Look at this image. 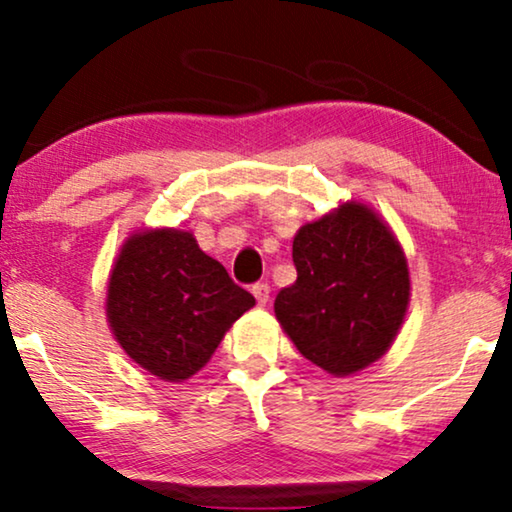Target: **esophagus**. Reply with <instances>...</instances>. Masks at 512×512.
Returning <instances> with one entry per match:
<instances>
[{
  "label": "esophagus",
  "mask_w": 512,
  "mask_h": 512,
  "mask_svg": "<svg viewBox=\"0 0 512 512\" xmlns=\"http://www.w3.org/2000/svg\"><path fill=\"white\" fill-rule=\"evenodd\" d=\"M251 293H254V298L258 300V305H265L270 298V284L268 282H256L251 286Z\"/></svg>",
  "instance_id": "obj_1"
}]
</instances>
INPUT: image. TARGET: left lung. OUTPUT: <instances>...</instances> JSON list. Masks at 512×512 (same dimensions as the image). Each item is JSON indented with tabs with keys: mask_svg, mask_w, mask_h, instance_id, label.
I'll use <instances>...</instances> for the list:
<instances>
[{
	"mask_svg": "<svg viewBox=\"0 0 512 512\" xmlns=\"http://www.w3.org/2000/svg\"><path fill=\"white\" fill-rule=\"evenodd\" d=\"M298 279L275 298L279 324L307 361L352 375L387 352L410 300L396 237L366 205H342L293 237Z\"/></svg>",
	"mask_w": 512,
	"mask_h": 512,
	"instance_id": "1",
	"label": "left lung"
}]
</instances>
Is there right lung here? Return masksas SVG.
Returning a JSON list of instances; mask_svg holds the SVG:
<instances>
[{
  "label": "right lung",
  "mask_w": 512,
  "mask_h": 512,
  "mask_svg": "<svg viewBox=\"0 0 512 512\" xmlns=\"http://www.w3.org/2000/svg\"><path fill=\"white\" fill-rule=\"evenodd\" d=\"M254 303L191 233L146 230L111 270L107 314L130 359L160 380H188Z\"/></svg>",
  "instance_id": "add662e5"
}]
</instances>
